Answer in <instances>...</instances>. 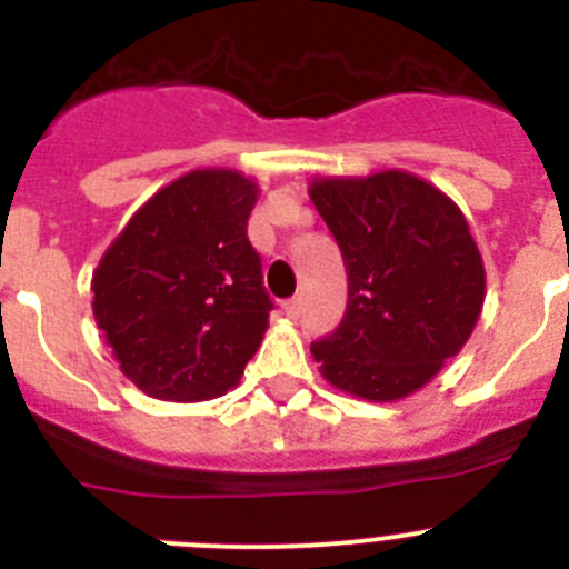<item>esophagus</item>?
<instances>
[{
	"instance_id": "esophagus-1",
	"label": "esophagus",
	"mask_w": 569,
	"mask_h": 569,
	"mask_svg": "<svg viewBox=\"0 0 569 569\" xmlns=\"http://www.w3.org/2000/svg\"><path fill=\"white\" fill-rule=\"evenodd\" d=\"M284 313H288L290 319H299V316H301V299H299V296H293V299L284 301Z\"/></svg>"
}]
</instances>
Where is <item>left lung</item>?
Wrapping results in <instances>:
<instances>
[{
	"label": "left lung",
	"instance_id": "obj_1",
	"mask_svg": "<svg viewBox=\"0 0 569 569\" xmlns=\"http://www.w3.org/2000/svg\"><path fill=\"white\" fill-rule=\"evenodd\" d=\"M310 199L347 270L345 319L310 345L321 376L367 401L416 393L465 347L485 305L465 213L405 170L313 179Z\"/></svg>",
	"mask_w": 569,
	"mask_h": 569
}]
</instances>
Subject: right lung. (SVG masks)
<instances>
[{"label": "right lung", "mask_w": 569, "mask_h": 569, "mask_svg": "<svg viewBox=\"0 0 569 569\" xmlns=\"http://www.w3.org/2000/svg\"><path fill=\"white\" fill-rule=\"evenodd\" d=\"M256 196L236 170H190L104 250L93 316L122 373L153 399L228 393L259 350L273 301L248 239Z\"/></svg>", "instance_id": "obj_1"}]
</instances>
